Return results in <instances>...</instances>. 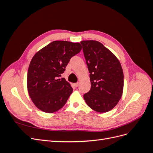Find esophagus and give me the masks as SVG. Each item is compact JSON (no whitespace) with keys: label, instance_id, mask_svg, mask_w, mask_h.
Here are the masks:
<instances>
[{"label":"esophagus","instance_id":"1","mask_svg":"<svg viewBox=\"0 0 153 153\" xmlns=\"http://www.w3.org/2000/svg\"><path fill=\"white\" fill-rule=\"evenodd\" d=\"M74 85H75V87H78V85H79V83H75V84H74Z\"/></svg>","mask_w":153,"mask_h":153}]
</instances>
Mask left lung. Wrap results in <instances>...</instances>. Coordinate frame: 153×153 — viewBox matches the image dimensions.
<instances>
[{"instance_id":"obj_1","label":"left lung","mask_w":153,"mask_h":153,"mask_svg":"<svg viewBox=\"0 0 153 153\" xmlns=\"http://www.w3.org/2000/svg\"><path fill=\"white\" fill-rule=\"evenodd\" d=\"M80 43L91 84L84 98L96 112H107L116 106L123 94L124 75L121 63L99 41L86 40Z\"/></svg>"}]
</instances>
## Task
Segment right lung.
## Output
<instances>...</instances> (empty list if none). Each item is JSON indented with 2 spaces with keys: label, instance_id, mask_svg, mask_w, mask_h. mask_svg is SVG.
Wrapping results in <instances>:
<instances>
[{
  "label": "right lung",
  "instance_id": "obj_1",
  "mask_svg": "<svg viewBox=\"0 0 153 153\" xmlns=\"http://www.w3.org/2000/svg\"><path fill=\"white\" fill-rule=\"evenodd\" d=\"M79 43L54 41L32 57L27 73V89L39 110L53 113L66 104L73 89L65 78L60 79L70 59L79 53Z\"/></svg>",
  "mask_w": 153,
  "mask_h": 153
}]
</instances>
